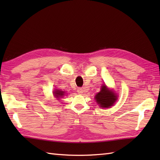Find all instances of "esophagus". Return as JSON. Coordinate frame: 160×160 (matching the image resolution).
<instances>
[{
    "label": "esophagus",
    "instance_id": "1",
    "mask_svg": "<svg viewBox=\"0 0 160 160\" xmlns=\"http://www.w3.org/2000/svg\"><path fill=\"white\" fill-rule=\"evenodd\" d=\"M77 93H78L79 94H82L83 93V91L81 88H79L78 89H77Z\"/></svg>",
    "mask_w": 160,
    "mask_h": 160
}]
</instances>
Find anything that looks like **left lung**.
<instances>
[{
  "label": "left lung",
  "mask_w": 160,
  "mask_h": 160,
  "mask_svg": "<svg viewBox=\"0 0 160 160\" xmlns=\"http://www.w3.org/2000/svg\"><path fill=\"white\" fill-rule=\"evenodd\" d=\"M118 97L113 90H110L105 85H103L99 93L96 94L95 99L99 107L109 108L114 105L118 99Z\"/></svg>",
  "instance_id": "obj_1"
}]
</instances>
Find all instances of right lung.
<instances>
[{"mask_svg": "<svg viewBox=\"0 0 160 160\" xmlns=\"http://www.w3.org/2000/svg\"><path fill=\"white\" fill-rule=\"evenodd\" d=\"M65 91L59 90V89H55L54 91H53V95L57 99H60V98H62L65 95Z\"/></svg>", "mask_w": 160, "mask_h": 160, "instance_id": "obj_1", "label": "right lung"}]
</instances>
